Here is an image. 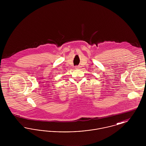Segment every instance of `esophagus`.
<instances>
[{
    "mask_svg": "<svg viewBox=\"0 0 146 146\" xmlns=\"http://www.w3.org/2000/svg\"><path fill=\"white\" fill-rule=\"evenodd\" d=\"M75 68H76V69H79L80 68V66H75Z\"/></svg>",
    "mask_w": 146,
    "mask_h": 146,
    "instance_id": "1",
    "label": "esophagus"
}]
</instances>
